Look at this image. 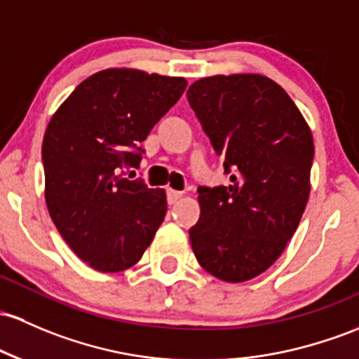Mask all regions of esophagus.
<instances>
[{
	"mask_svg": "<svg viewBox=\"0 0 359 359\" xmlns=\"http://www.w3.org/2000/svg\"><path fill=\"white\" fill-rule=\"evenodd\" d=\"M182 192H179V191H173V189H168L167 191V201H168V204H175V203H179V199H182Z\"/></svg>",
	"mask_w": 359,
	"mask_h": 359,
	"instance_id": "esophagus-1",
	"label": "esophagus"
}]
</instances>
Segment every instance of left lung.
I'll list each match as a JSON object with an SVG mask.
<instances>
[{"instance_id": "obj_1", "label": "left lung", "mask_w": 359, "mask_h": 359, "mask_svg": "<svg viewBox=\"0 0 359 359\" xmlns=\"http://www.w3.org/2000/svg\"><path fill=\"white\" fill-rule=\"evenodd\" d=\"M230 186L199 187L201 216L189 230L203 269L243 283L278 261L310 196L313 137L288 93L257 73L215 74L187 90Z\"/></svg>"}]
</instances>
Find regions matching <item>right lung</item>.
<instances>
[{
  "label": "right lung",
  "instance_id": "1",
  "mask_svg": "<svg viewBox=\"0 0 359 359\" xmlns=\"http://www.w3.org/2000/svg\"><path fill=\"white\" fill-rule=\"evenodd\" d=\"M186 86L182 76L102 69L50 117L42 141L47 210L92 269L119 273L135 266L163 222V189L124 179L121 170L140 167V144Z\"/></svg>",
  "mask_w": 359,
  "mask_h": 359
}]
</instances>
